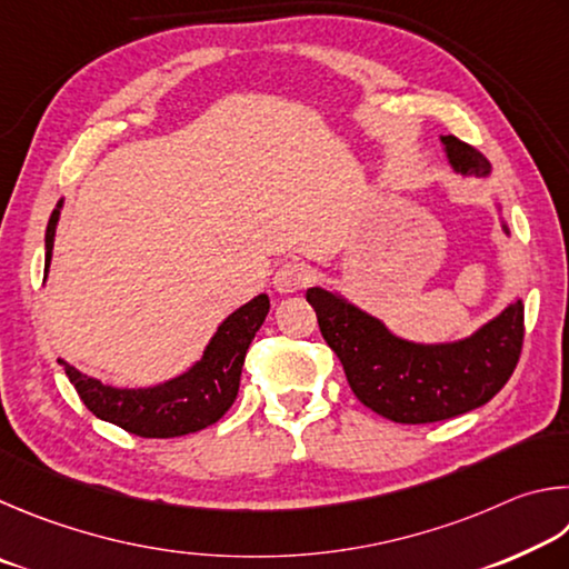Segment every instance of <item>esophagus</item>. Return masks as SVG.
Instances as JSON below:
<instances>
[{
    "label": "esophagus",
    "mask_w": 569,
    "mask_h": 569,
    "mask_svg": "<svg viewBox=\"0 0 569 569\" xmlns=\"http://www.w3.org/2000/svg\"><path fill=\"white\" fill-rule=\"evenodd\" d=\"M307 279H310V272H307L305 264L287 262L274 272L272 287H274V292H279V295H295L307 284Z\"/></svg>",
    "instance_id": "1"
}]
</instances>
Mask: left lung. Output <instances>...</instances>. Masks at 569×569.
<instances>
[{
	"instance_id": "obj_1",
	"label": "left lung",
	"mask_w": 569,
	"mask_h": 569,
	"mask_svg": "<svg viewBox=\"0 0 569 569\" xmlns=\"http://www.w3.org/2000/svg\"><path fill=\"white\" fill-rule=\"evenodd\" d=\"M440 142L452 172L492 174V164L475 147L452 134H442ZM495 207L500 209L505 234H510L497 194ZM307 302L315 307L325 342L340 357L357 400L392 422H440L482 407L502 390L520 360L525 337L520 297L472 335L452 342L405 340L337 290L310 287Z\"/></svg>"
}]
</instances>
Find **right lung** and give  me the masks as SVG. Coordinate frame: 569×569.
Wrapping results in <instances>:
<instances>
[{"instance_id":"add662e5","label":"right lung","mask_w":569,"mask_h":569,"mask_svg":"<svg viewBox=\"0 0 569 569\" xmlns=\"http://www.w3.org/2000/svg\"><path fill=\"white\" fill-rule=\"evenodd\" d=\"M64 199L49 217L44 272L52 264L54 234ZM269 312V297L257 295L222 320L199 360L187 372L152 387H112L59 360L87 410L139 437H182L214 425L237 400L244 355Z\"/></svg>"}]
</instances>
